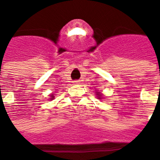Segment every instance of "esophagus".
I'll return each instance as SVG.
<instances>
[{
  "mask_svg": "<svg viewBox=\"0 0 160 160\" xmlns=\"http://www.w3.org/2000/svg\"><path fill=\"white\" fill-rule=\"evenodd\" d=\"M73 83H74V84H79V83H80V80H74V81H73Z\"/></svg>",
  "mask_w": 160,
  "mask_h": 160,
  "instance_id": "34e87169",
  "label": "esophagus"
}]
</instances>
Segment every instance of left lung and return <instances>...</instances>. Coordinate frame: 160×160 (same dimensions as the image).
Wrapping results in <instances>:
<instances>
[{
  "mask_svg": "<svg viewBox=\"0 0 160 160\" xmlns=\"http://www.w3.org/2000/svg\"><path fill=\"white\" fill-rule=\"evenodd\" d=\"M97 96L98 98V99H102V95H101L100 92H97Z\"/></svg>",
  "mask_w": 160,
  "mask_h": 160,
  "instance_id": "8db88e82",
  "label": "left lung"
}]
</instances>
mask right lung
Wrapping results in <instances>:
<instances>
[{"label":"right lung","instance_id":"1","mask_svg":"<svg viewBox=\"0 0 160 160\" xmlns=\"http://www.w3.org/2000/svg\"><path fill=\"white\" fill-rule=\"evenodd\" d=\"M54 98V96L53 95H51V97H50V99H53Z\"/></svg>","mask_w":160,"mask_h":160}]
</instances>
